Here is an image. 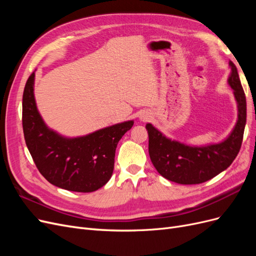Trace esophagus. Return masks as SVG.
Segmentation results:
<instances>
[{
    "label": "esophagus",
    "instance_id": "34e87169",
    "mask_svg": "<svg viewBox=\"0 0 256 256\" xmlns=\"http://www.w3.org/2000/svg\"><path fill=\"white\" fill-rule=\"evenodd\" d=\"M141 118H142L143 120H147V118H148V116H146V115H143Z\"/></svg>",
    "mask_w": 256,
    "mask_h": 256
}]
</instances>
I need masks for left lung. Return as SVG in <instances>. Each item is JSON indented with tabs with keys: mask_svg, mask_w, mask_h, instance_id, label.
<instances>
[{
	"mask_svg": "<svg viewBox=\"0 0 256 256\" xmlns=\"http://www.w3.org/2000/svg\"><path fill=\"white\" fill-rule=\"evenodd\" d=\"M228 65L232 72L228 83L234 90L238 118L226 140L216 144L190 146L166 138L152 124H146L150 160L158 173L166 180L180 184H202L226 170L237 157L246 122V102L237 68L232 60Z\"/></svg>",
	"mask_w": 256,
	"mask_h": 256,
	"instance_id": "8db88e82",
	"label": "left lung"
}]
</instances>
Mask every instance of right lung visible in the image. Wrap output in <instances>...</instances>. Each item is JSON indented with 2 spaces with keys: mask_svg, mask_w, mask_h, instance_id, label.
Here are the masks:
<instances>
[{
  "mask_svg": "<svg viewBox=\"0 0 256 256\" xmlns=\"http://www.w3.org/2000/svg\"><path fill=\"white\" fill-rule=\"evenodd\" d=\"M35 72L22 98L26 143L38 171L50 184L74 192L96 191L110 180L118 143L134 126L127 120L76 138H66L46 125L34 97Z\"/></svg>",
  "mask_w": 256,
  "mask_h": 256,
  "instance_id": "right-lung-1",
  "label": "right lung"
}]
</instances>
